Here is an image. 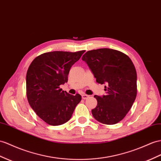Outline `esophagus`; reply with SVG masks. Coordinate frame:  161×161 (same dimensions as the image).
<instances>
[{
  "instance_id": "obj_1",
  "label": "esophagus",
  "mask_w": 161,
  "mask_h": 161,
  "mask_svg": "<svg viewBox=\"0 0 161 161\" xmlns=\"http://www.w3.org/2000/svg\"><path fill=\"white\" fill-rule=\"evenodd\" d=\"M89 97V96L88 95H87V94H82L81 95V98H82V99H84V100H85V99H87V98Z\"/></svg>"
}]
</instances>
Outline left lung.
I'll return each mask as SVG.
<instances>
[{"instance_id":"1","label":"left lung","mask_w":161,"mask_h":161,"mask_svg":"<svg viewBox=\"0 0 161 161\" xmlns=\"http://www.w3.org/2000/svg\"><path fill=\"white\" fill-rule=\"evenodd\" d=\"M97 83L105 84L106 94L94 95L97 105L93 117L105 125H115L126 116L137 96V72L130 58L120 51L101 48L88 51L81 58Z\"/></svg>"}]
</instances>
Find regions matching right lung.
<instances>
[{
	"label": "right lung",
	"mask_w": 161,
	"mask_h": 161,
	"mask_svg": "<svg viewBox=\"0 0 161 161\" xmlns=\"http://www.w3.org/2000/svg\"><path fill=\"white\" fill-rule=\"evenodd\" d=\"M85 50L77 52L55 51L36 57L26 73V95L31 108L49 125L58 126L71 118L81 100L63 91L60 86L68 81L70 69Z\"/></svg>",
	"instance_id": "right-lung-1"
}]
</instances>
